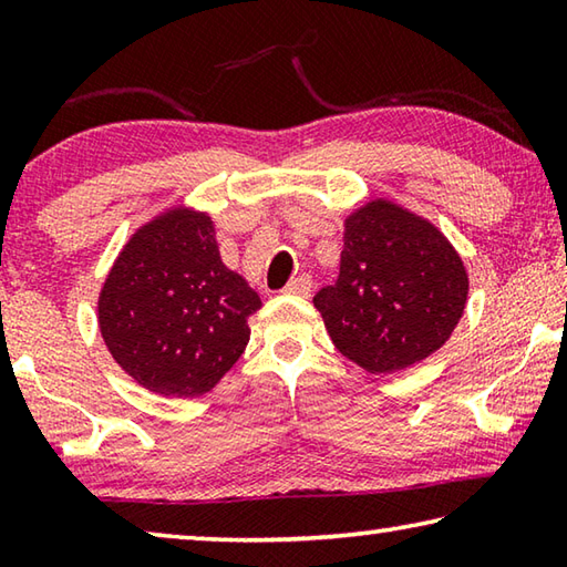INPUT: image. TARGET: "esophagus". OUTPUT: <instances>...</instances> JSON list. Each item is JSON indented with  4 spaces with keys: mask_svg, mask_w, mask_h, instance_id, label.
<instances>
[{
    "mask_svg": "<svg viewBox=\"0 0 567 567\" xmlns=\"http://www.w3.org/2000/svg\"><path fill=\"white\" fill-rule=\"evenodd\" d=\"M287 295H300L307 297L312 292V277L310 275H297L295 280H290V285L285 287Z\"/></svg>",
    "mask_w": 567,
    "mask_h": 567,
    "instance_id": "34e87169",
    "label": "esophagus"
}]
</instances>
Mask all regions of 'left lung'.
Instances as JSON below:
<instances>
[{
	"instance_id": "obj_1",
	"label": "left lung",
	"mask_w": 567,
	"mask_h": 567,
	"mask_svg": "<svg viewBox=\"0 0 567 567\" xmlns=\"http://www.w3.org/2000/svg\"><path fill=\"white\" fill-rule=\"evenodd\" d=\"M465 300L467 275L453 245L382 199L348 217L338 280L312 297L334 348L372 375L443 348Z\"/></svg>"
}]
</instances>
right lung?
<instances>
[{
    "label": "right lung",
    "instance_id": "1",
    "mask_svg": "<svg viewBox=\"0 0 567 567\" xmlns=\"http://www.w3.org/2000/svg\"><path fill=\"white\" fill-rule=\"evenodd\" d=\"M262 307L219 260L207 215L172 209L137 229L100 295V330L120 368L157 395L197 398L233 368Z\"/></svg>",
    "mask_w": 567,
    "mask_h": 567
}]
</instances>
